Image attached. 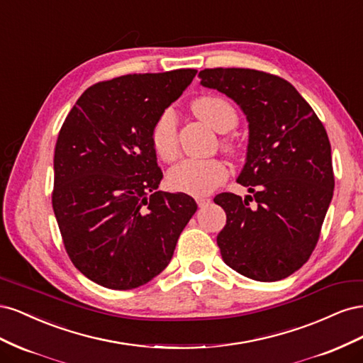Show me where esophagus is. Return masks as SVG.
I'll return each mask as SVG.
<instances>
[{
  "label": "esophagus",
  "instance_id": "esophagus-1",
  "mask_svg": "<svg viewBox=\"0 0 363 363\" xmlns=\"http://www.w3.org/2000/svg\"><path fill=\"white\" fill-rule=\"evenodd\" d=\"M208 203H211V200L204 199V196H199V199H196V204H199V207H206Z\"/></svg>",
  "mask_w": 363,
  "mask_h": 363
}]
</instances>
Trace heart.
Here are the masks:
<instances>
[{
    "label": "heart",
    "mask_w": 363,
    "mask_h": 363,
    "mask_svg": "<svg viewBox=\"0 0 363 363\" xmlns=\"http://www.w3.org/2000/svg\"><path fill=\"white\" fill-rule=\"evenodd\" d=\"M194 113L218 133H224L238 123V112L233 104L218 95H203L191 104ZM151 145L159 159L171 162L177 157V118L172 111H164L151 128ZM221 147L228 156H238L239 147L235 140L224 138ZM227 177L224 163L218 159L183 160L168 172V184L172 191L194 196L208 195Z\"/></svg>",
    "instance_id": "b5f03b06"
}]
</instances>
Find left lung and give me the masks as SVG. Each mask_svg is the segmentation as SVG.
<instances>
[{
  "instance_id": "obj_1",
  "label": "left lung",
  "mask_w": 363,
  "mask_h": 363,
  "mask_svg": "<svg viewBox=\"0 0 363 363\" xmlns=\"http://www.w3.org/2000/svg\"><path fill=\"white\" fill-rule=\"evenodd\" d=\"M201 84L235 100L247 115V162L232 192L215 196L227 213L216 242L223 260L257 281L286 279L309 260L332 201L335 175L327 131L281 77L247 68L200 71ZM250 201H256L250 206Z\"/></svg>"
}]
</instances>
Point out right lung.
<instances>
[{
	"label": "right lung",
	"instance_id": "right-lung-1",
	"mask_svg": "<svg viewBox=\"0 0 363 363\" xmlns=\"http://www.w3.org/2000/svg\"><path fill=\"white\" fill-rule=\"evenodd\" d=\"M195 69L127 74L82 94L59 131L52 208L74 267L108 289L160 274L196 212L186 194L156 191L163 177L151 145L156 119Z\"/></svg>",
	"mask_w": 363,
	"mask_h": 363
}]
</instances>
